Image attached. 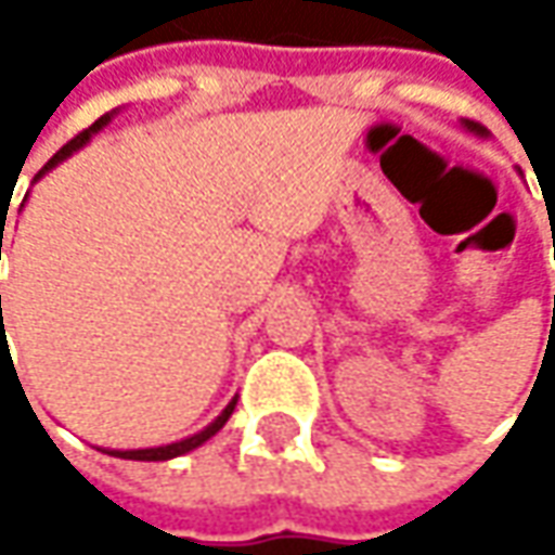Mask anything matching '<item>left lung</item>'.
<instances>
[{"label": "left lung", "instance_id": "1", "mask_svg": "<svg viewBox=\"0 0 555 555\" xmlns=\"http://www.w3.org/2000/svg\"><path fill=\"white\" fill-rule=\"evenodd\" d=\"M466 129H473V132H479V135H481V126H479V122H469V119H466Z\"/></svg>", "mask_w": 555, "mask_h": 555}]
</instances>
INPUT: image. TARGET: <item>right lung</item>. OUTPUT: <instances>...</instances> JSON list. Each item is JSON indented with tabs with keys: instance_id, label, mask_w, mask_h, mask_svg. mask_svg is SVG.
<instances>
[{
	"instance_id": "obj_1",
	"label": "right lung",
	"mask_w": 555,
	"mask_h": 555,
	"mask_svg": "<svg viewBox=\"0 0 555 555\" xmlns=\"http://www.w3.org/2000/svg\"><path fill=\"white\" fill-rule=\"evenodd\" d=\"M107 119H111V117L95 119V122H92L89 129H82L79 135H74V139L67 141V144H64V147H61V151L54 154L52 160L46 163V166H42V169L36 172V179H39L42 172H49V169H52V166H57L61 160H67V157L74 154L76 147H82L86 141L95 135L101 126H107ZM2 231H5V228H2ZM0 256H2V234H0ZM0 321H2V296H0ZM2 327H5V324H2ZM234 404H237V401H231V404L224 408L222 414L216 416V420H212V423H209V426H206L203 433H197V436H191V438H184V441H176V444H163V448H141V451H111V454H114V457H122V460H172V457H182V454L194 451V448H201L206 438H212L216 433H219V429H222L224 423H228V416L234 414Z\"/></svg>"
}]
</instances>
